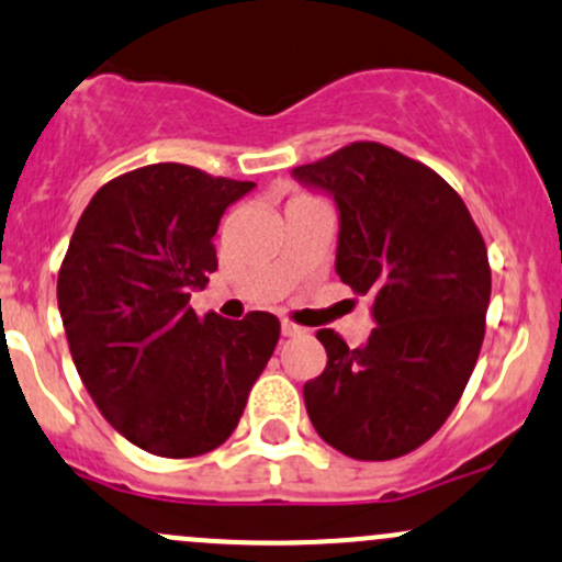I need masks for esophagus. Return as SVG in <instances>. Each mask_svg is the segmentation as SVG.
Masks as SVG:
<instances>
[{
  "instance_id": "obj_1",
  "label": "esophagus",
  "mask_w": 562,
  "mask_h": 562,
  "mask_svg": "<svg viewBox=\"0 0 562 562\" xmlns=\"http://www.w3.org/2000/svg\"><path fill=\"white\" fill-rule=\"evenodd\" d=\"M301 333H306V328L291 323V319H282V336H301Z\"/></svg>"
}]
</instances>
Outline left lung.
<instances>
[{"instance_id":"obj_1","label":"left lung","mask_w":562,"mask_h":562,"mask_svg":"<svg viewBox=\"0 0 562 562\" xmlns=\"http://www.w3.org/2000/svg\"><path fill=\"white\" fill-rule=\"evenodd\" d=\"M293 176L336 196V271L371 295L375 319L360 349L317 330L328 366L304 384L306 413L351 459H400L446 424L477 362L491 301L483 234L446 178L375 140Z\"/></svg>"}]
</instances>
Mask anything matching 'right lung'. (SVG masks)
Returning a JSON list of instances; mask_svg holds the SVG:
<instances>
[{
	"label": "right lung",
	"instance_id": "add662e5",
	"mask_svg": "<svg viewBox=\"0 0 562 562\" xmlns=\"http://www.w3.org/2000/svg\"><path fill=\"white\" fill-rule=\"evenodd\" d=\"M256 187L181 162L122 172L85 207L58 271V310L85 390L133 446L191 459L229 440L280 319L196 314L218 269L215 229Z\"/></svg>",
	"mask_w": 562,
	"mask_h": 562
}]
</instances>
